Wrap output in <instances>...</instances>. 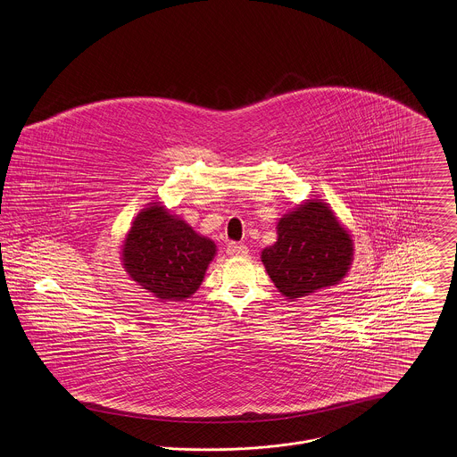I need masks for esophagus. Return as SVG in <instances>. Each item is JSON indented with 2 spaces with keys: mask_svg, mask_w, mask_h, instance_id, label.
<instances>
[{
  "mask_svg": "<svg viewBox=\"0 0 457 457\" xmlns=\"http://www.w3.org/2000/svg\"><path fill=\"white\" fill-rule=\"evenodd\" d=\"M226 253L231 255V257H245L248 253V248L242 245V243H228L226 246Z\"/></svg>",
  "mask_w": 457,
  "mask_h": 457,
  "instance_id": "esophagus-1",
  "label": "esophagus"
}]
</instances>
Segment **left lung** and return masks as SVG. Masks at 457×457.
I'll return each instance as SVG.
<instances>
[{"label": "left lung", "mask_w": 457, "mask_h": 457, "mask_svg": "<svg viewBox=\"0 0 457 457\" xmlns=\"http://www.w3.org/2000/svg\"><path fill=\"white\" fill-rule=\"evenodd\" d=\"M278 240L261 261L281 295L296 300L338 285L353 261L347 228L321 200H307L276 226Z\"/></svg>", "instance_id": "8db88e82"}]
</instances>
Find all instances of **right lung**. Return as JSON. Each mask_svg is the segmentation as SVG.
Returning a JSON list of instances; mask_svg holds the SVG:
<instances>
[{"mask_svg":"<svg viewBox=\"0 0 457 457\" xmlns=\"http://www.w3.org/2000/svg\"><path fill=\"white\" fill-rule=\"evenodd\" d=\"M215 252L212 240L154 202L136 215L120 259L141 288L161 302H179L200 288Z\"/></svg>","mask_w":457,"mask_h":457,"instance_id":"1","label":"right lung"}]
</instances>
